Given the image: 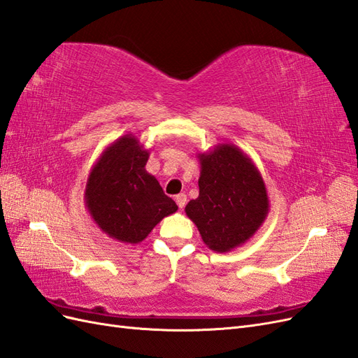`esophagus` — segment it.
<instances>
[{"label": "esophagus", "mask_w": 358, "mask_h": 358, "mask_svg": "<svg viewBox=\"0 0 358 358\" xmlns=\"http://www.w3.org/2000/svg\"><path fill=\"white\" fill-rule=\"evenodd\" d=\"M176 202H177V206H178L180 208H185L186 202H187V196L185 195V193H180V195L176 196Z\"/></svg>", "instance_id": "esophagus-1"}]
</instances>
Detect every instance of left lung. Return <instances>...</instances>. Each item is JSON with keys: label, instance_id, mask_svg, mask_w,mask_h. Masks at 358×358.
Wrapping results in <instances>:
<instances>
[{"label": "left lung", "instance_id": "8db88e82", "mask_svg": "<svg viewBox=\"0 0 358 358\" xmlns=\"http://www.w3.org/2000/svg\"><path fill=\"white\" fill-rule=\"evenodd\" d=\"M199 196L185 211L206 246L227 253L248 243L268 216L270 199L253 160L229 142L198 152Z\"/></svg>", "mask_w": 358, "mask_h": 358}]
</instances>
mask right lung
Listing matches in <instances>:
<instances>
[{
	"instance_id": "add662e5",
	"label": "right lung",
	"mask_w": 358,
	"mask_h": 358,
	"mask_svg": "<svg viewBox=\"0 0 358 358\" xmlns=\"http://www.w3.org/2000/svg\"><path fill=\"white\" fill-rule=\"evenodd\" d=\"M150 150L131 134L109 144L91 166L84 202L96 227L120 243L144 241L152 228L178 210L145 165Z\"/></svg>"
}]
</instances>
